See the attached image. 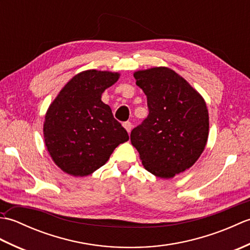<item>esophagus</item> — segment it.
<instances>
[{
	"instance_id": "obj_1",
	"label": "esophagus",
	"mask_w": 250,
	"mask_h": 250,
	"mask_svg": "<svg viewBox=\"0 0 250 250\" xmlns=\"http://www.w3.org/2000/svg\"><path fill=\"white\" fill-rule=\"evenodd\" d=\"M124 128L126 130V132H128V133H130V131H131V129H132V124L131 122H129V121H126V122H124Z\"/></svg>"
}]
</instances>
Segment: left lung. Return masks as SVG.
<instances>
[{"label":"left lung","mask_w":250,"mask_h":250,"mask_svg":"<svg viewBox=\"0 0 250 250\" xmlns=\"http://www.w3.org/2000/svg\"><path fill=\"white\" fill-rule=\"evenodd\" d=\"M133 75L146 94L149 115L132 130L131 144L148 172L173 178L192 167L205 149L209 133L206 103L169 67H150Z\"/></svg>","instance_id":"obj_1"}]
</instances>
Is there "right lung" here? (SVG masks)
<instances>
[{
	"mask_svg": "<svg viewBox=\"0 0 250 250\" xmlns=\"http://www.w3.org/2000/svg\"><path fill=\"white\" fill-rule=\"evenodd\" d=\"M118 72L87 70L68 81L46 111L44 141L52 161L74 177L92 174L117 146L129 141L102 93L118 81Z\"/></svg>",
	"mask_w": 250,
	"mask_h": 250,
	"instance_id": "add662e5",
	"label": "right lung"
}]
</instances>
